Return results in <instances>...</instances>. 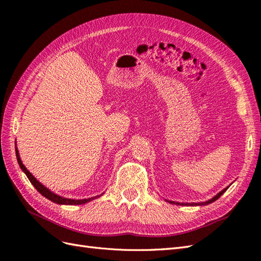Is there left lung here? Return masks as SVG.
I'll return each mask as SVG.
<instances>
[{
  "label": "left lung",
  "mask_w": 261,
  "mask_h": 261,
  "mask_svg": "<svg viewBox=\"0 0 261 261\" xmlns=\"http://www.w3.org/2000/svg\"><path fill=\"white\" fill-rule=\"evenodd\" d=\"M227 189V187L226 188H224L223 191H221L219 194H217L215 197H213V198H211L210 200H208V201H204V202H193V203H185V202H181V203H179V202H174V201H169V200H167V201H169L170 203H175V204H180V206H206V204H209V203H211V202H213V201H216L217 199H219L221 196H222L224 193H225V191Z\"/></svg>",
  "instance_id": "obj_1"
}]
</instances>
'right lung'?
<instances>
[{
	"mask_svg": "<svg viewBox=\"0 0 261 261\" xmlns=\"http://www.w3.org/2000/svg\"><path fill=\"white\" fill-rule=\"evenodd\" d=\"M15 151H16V158H17V161H18L19 167L22 170V172L27 175L28 179L30 180V183L35 186V188L37 189V191L40 193L43 197H45V198H48L49 200H51V201H53L55 203H59V204H83V203L89 202V201H91L93 199H96V198H98V197H100L102 195L101 194L99 196H94V197H91V198H87V199H70V198L68 199V198H64V197H61V196H59L57 194H54V193H52L50 191V189H48L44 185H42L37 178H35V176L31 174V173L26 169V167L22 164V162L20 160V156H19V152H18L17 148H15Z\"/></svg>",
	"mask_w": 261,
	"mask_h": 261,
	"instance_id": "1",
	"label": "right lung"
}]
</instances>
